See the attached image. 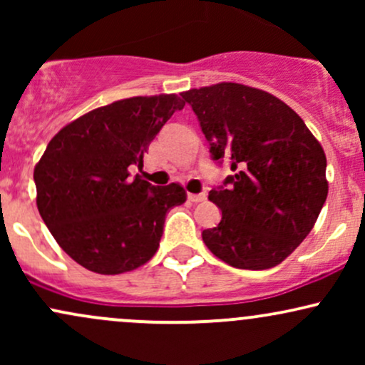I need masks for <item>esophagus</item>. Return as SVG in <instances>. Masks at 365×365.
<instances>
[{
    "label": "esophagus",
    "instance_id": "obj_1",
    "mask_svg": "<svg viewBox=\"0 0 365 365\" xmlns=\"http://www.w3.org/2000/svg\"><path fill=\"white\" fill-rule=\"evenodd\" d=\"M188 200L190 202H202V200H206V194H188Z\"/></svg>",
    "mask_w": 365,
    "mask_h": 365
}]
</instances>
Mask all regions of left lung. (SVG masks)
<instances>
[{"mask_svg":"<svg viewBox=\"0 0 365 365\" xmlns=\"http://www.w3.org/2000/svg\"><path fill=\"white\" fill-rule=\"evenodd\" d=\"M215 161L233 175L209 192L221 221L202 232L217 259L269 269L311 233L328 197L326 154L304 120L269 92L221 82L182 92Z\"/></svg>","mask_w":365,"mask_h":365,"instance_id":"1","label":"left lung"}]
</instances>
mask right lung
<instances>
[{
  "label": "right lung",
  "mask_w": 365,
  "mask_h": 365,
  "mask_svg": "<svg viewBox=\"0 0 365 365\" xmlns=\"http://www.w3.org/2000/svg\"><path fill=\"white\" fill-rule=\"evenodd\" d=\"M185 101L137 96L92 110L63 127L34 168L37 209L75 262L99 274L137 269L156 254L166 212L187 200L182 185L156 187L132 165Z\"/></svg>",
  "instance_id": "add662e5"
}]
</instances>
